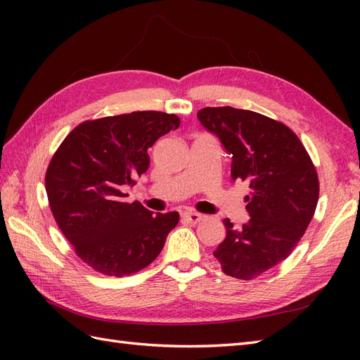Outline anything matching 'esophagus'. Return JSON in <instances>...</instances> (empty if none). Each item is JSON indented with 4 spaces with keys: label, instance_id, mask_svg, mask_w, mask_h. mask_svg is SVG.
Listing matches in <instances>:
<instances>
[{
    "label": "esophagus",
    "instance_id": "34e87169",
    "mask_svg": "<svg viewBox=\"0 0 360 360\" xmlns=\"http://www.w3.org/2000/svg\"><path fill=\"white\" fill-rule=\"evenodd\" d=\"M181 217L189 224H198L202 219V214H200L197 212H183Z\"/></svg>",
    "mask_w": 360,
    "mask_h": 360
}]
</instances>
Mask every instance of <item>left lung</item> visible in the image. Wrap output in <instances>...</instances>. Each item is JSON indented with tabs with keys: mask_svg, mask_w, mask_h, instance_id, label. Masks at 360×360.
Wrapping results in <instances>:
<instances>
[{
	"mask_svg": "<svg viewBox=\"0 0 360 360\" xmlns=\"http://www.w3.org/2000/svg\"><path fill=\"white\" fill-rule=\"evenodd\" d=\"M202 127L231 156V181L249 186L242 228L224 219L225 240L213 255L226 275L249 278L275 267L297 246L319 201V177L291 129L254 111L202 108Z\"/></svg>",
	"mask_w": 360,
	"mask_h": 360,
	"instance_id": "left-lung-1",
	"label": "left lung"
}]
</instances>
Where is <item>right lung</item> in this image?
I'll list each match as a JSON object with an SVG mask.
<instances>
[{"mask_svg":"<svg viewBox=\"0 0 360 360\" xmlns=\"http://www.w3.org/2000/svg\"><path fill=\"white\" fill-rule=\"evenodd\" d=\"M180 126L177 115L138 111L75 127L46 171L53 217L76 254L103 275L135 274L153 261L179 224L177 212L127 202L124 188L150 165L147 150Z\"/></svg>","mask_w":360,"mask_h":360,"instance_id":"obj_1","label":"right lung"}]
</instances>
